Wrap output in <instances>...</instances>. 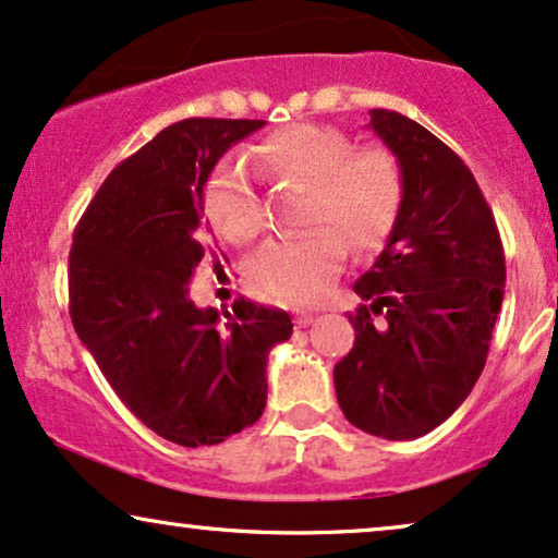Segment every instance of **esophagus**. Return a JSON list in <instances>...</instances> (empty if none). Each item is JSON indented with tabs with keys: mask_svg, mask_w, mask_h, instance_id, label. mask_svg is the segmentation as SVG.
Returning a JSON list of instances; mask_svg holds the SVG:
<instances>
[{
	"mask_svg": "<svg viewBox=\"0 0 558 558\" xmlns=\"http://www.w3.org/2000/svg\"><path fill=\"white\" fill-rule=\"evenodd\" d=\"M313 320H315V315L300 313V315H296V317H294V325H296V328H307V325H310V323H313Z\"/></svg>",
	"mask_w": 558,
	"mask_h": 558,
	"instance_id": "34e87169",
	"label": "esophagus"
}]
</instances>
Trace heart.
Returning a JSON list of instances; mask_svg holds the SVG:
<instances>
[{"instance_id":"b5f03b06","label":"heart","mask_w":558,"mask_h":558,"mask_svg":"<svg viewBox=\"0 0 558 558\" xmlns=\"http://www.w3.org/2000/svg\"><path fill=\"white\" fill-rule=\"evenodd\" d=\"M253 163L269 179H292L310 192L305 222L315 228L274 238L251 262L253 281L287 302L323 300L349 262V241L359 253L381 248L400 217L404 177L397 156L385 146L353 148L332 125L294 122L274 130L253 150ZM207 213L233 243L262 233V199L241 163L217 169L207 186Z\"/></svg>"}]
</instances>
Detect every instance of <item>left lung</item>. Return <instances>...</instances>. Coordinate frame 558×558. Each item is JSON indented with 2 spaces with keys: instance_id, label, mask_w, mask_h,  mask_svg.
<instances>
[{
  "instance_id": "obj_1",
  "label": "left lung",
  "mask_w": 558,
  "mask_h": 558,
  "mask_svg": "<svg viewBox=\"0 0 558 558\" xmlns=\"http://www.w3.org/2000/svg\"><path fill=\"white\" fill-rule=\"evenodd\" d=\"M372 128L402 166L404 197L385 251L353 284L372 305L349 315L356 341L332 379L345 421L412 440L438 428L480 379L502 307L505 251L474 173L444 141L400 112L372 110Z\"/></svg>"
}]
</instances>
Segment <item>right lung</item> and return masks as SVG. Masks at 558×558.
<instances>
[{
	"instance_id": "1",
	"label": "right lung",
	"mask_w": 558,
	"mask_h": 558,
	"mask_svg": "<svg viewBox=\"0 0 558 558\" xmlns=\"http://www.w3.org/2000/svg\"><path fill=\"white\" fill-rule=\"evenodd\" d=\"M266 120L190 118L114 166L74 230L69 313L125 408L171 444L215 446L266 408V356L292 336L284 310H199L190 279L213 253L205 184Z\"/></svg>"
}]
</instances>
